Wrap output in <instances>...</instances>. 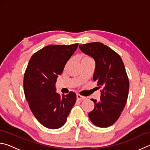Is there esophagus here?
<instances>
[{
	"mask_svg": "<svg viewBox=\"0 0 150 150\" xmlns=\"http://www.w3.org/2000/svg\"><path fill=\"white\" fill-rule=\"evenodd\" d=\"M77 99L78 100H84L85 99V96H83L80 95L79 94H77Z\"/></svg>",
	"mask_w": 150,
	"mask_h": 150,
	"instance_id": "esophagus-1",
	"label": "esophagus"
}]
</instances>
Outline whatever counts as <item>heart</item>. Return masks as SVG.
Masks as SVG:
<instances>
[{
  "mask_svg": "<svg viewBox=\"0 0 150 150\" xmlns=\"http://www.w3.org/2000/svg\"><path fill=\"white\" fill-rule=\"evenodd\" d=\"M90 59H92L91 58L88 56V55H83L82 57H81V61H84V60H90Z\"/></svg>",
  "mask_w": 150,
  "mask_h": 150,
  "instance_id": "obj_1",
  "label": "heart"
}]
</instances>
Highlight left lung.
Here are the masks:
<instances>
[{
	"label": "left lung",
	"mask_w": 150,
	"mask_h": 150,
	"mask_svg": "<svg viewBox=\"0 0 150 150\" xmlns=\"http://www.w3.org/2000/svg\"><path fill=\"white\" fill-rule=\"evenodd\" d=\"M80 50L95 61L94 81L102 88L100 100L91 99L95 108L88 113L93 124L106 128L116 122L126 105L129 91L128 77L121 57L100 42L80 45Z\"/></svg>",
	"instance_id": "left-lung-1"
}]
</instances>
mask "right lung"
<instances>
[{
  "instance_id": "obj_1",
  "label": "right lung",
  "mask_w": 150,
  "mask_h": 150,
  "mask_svg": "<svg viewBox=\"0 0 150 150\" xmlns=\"http://www.w3.org/2000/svg\"><path fill=\"white\" fill-rule=\"evenodd\" d=\"M79 44L50 45L32 55L24 77V91L30 110L43 126L57 129L64 125L76 102L71 91L61 96L55 83Z\"/></svg>"
}]
</instances>
